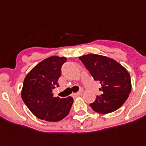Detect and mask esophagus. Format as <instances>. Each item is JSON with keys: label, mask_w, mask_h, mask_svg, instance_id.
Returning a JSON list of instances; mask_svg holds the SVG:
<instances>
[{"label": "esophagus", "mask_w": 146, "mask_h": 146, "mask_svg": "<svg viewBox=\"0 0 146 146\" xmlns=\"http://www.w3.org/2000/svg\"><path fill=\"white\" fill-rule=\"evenodd\" d=\"M82 94V92L80 91V92H78V93H76V94H73V95L76 96H81Z\"/></svg>", "instance_id": "34e87169"}]
</instances>
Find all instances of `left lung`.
Instances as JSON below:
<instances>
[{"label": "left lung", "mask_w": 146, "mask_h": 146, "mask_svg": "<svg viewBox=\"0 0 146 146\" xmlns=\"http://www.w3.org/2000/svg\"><path fill=\"white\" fill-rule=\"evenodd\" d=\"M79 59L102 86L100 90L102 94L90 104L91 108L102 114L117 111L125 103L131 90L128 70L114 59L101 55H84Z\"/></svg>", "instance_id": "1"}]
</instances>
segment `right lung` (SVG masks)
<instances>
[{"label":"right lung","mask_w":146,"mask_h":146,"mask_svg":"<svg viewBox=\"0 0 146 146\" xmlns=\"http://www.w3.org/2000/svg\"><path fill=\"white\" fill-rule=\"evenodd\" d=\"M66 57L50 56L39 62L26 76L21 98L36 117L48 122H58L70 113L73 99L54 97L52 89L58 86L61 67Z\"/></svg>","instance_id":"right-lung-1"}]
</instances>
